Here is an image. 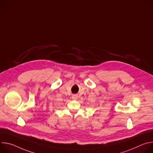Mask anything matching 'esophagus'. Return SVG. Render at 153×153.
Instances as JSON below:
<instances>
[{"label":"esophagus","instance_id":"esophagus-1","mask_svg":"<svg viewBox=\"0 0 153 153\" xmlns=\"http://www.w3.org/2000/svg\"><path fill=\"white\" fill-rule=\"evenodd\" d=\"M77 97H78V96H77L76 94H74V95H73V96H72V99H73V100H77Z\"/></svg>","mask_w":153,"mask_h":153}]
</instances>
